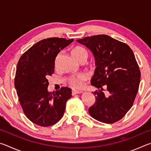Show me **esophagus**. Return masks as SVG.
I'll list each match as a JSON object with an SVG mask.
<instances>
[{
	"label": "esophagus",
	"mask_w": 151,
	"mask_h": 151,
	"mask_svg": "<svg viewBox=\"0 0 151 151\" xmlns=\"http://www.w3.org/2000/svg\"><path fill=\"white\" fill-rule=\"evenodd\" d=\"M83 93L82 91H76V90H73L72 91V94L73 95H75L76 94H80Z\"/></svg>",
	"instance_id": "obj_1"
}]
</instances>
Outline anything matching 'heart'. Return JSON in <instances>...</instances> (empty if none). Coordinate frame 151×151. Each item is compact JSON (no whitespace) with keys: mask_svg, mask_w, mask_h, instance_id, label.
Instances as JSON below:
<instances>
[{"mask_svg":"<svg viewBox=\"0 0 151 151\" xmlns=\"http://www.w3.org/2000/svg\"><path fill=\"white\" fill-rule=\"evenodd\" d=\"M71 54L75 59L78 61L81 58H87L88 53L85 48L81 47H76L71 51ZM87 76L85 74H79L77 76H72L68 80L70 85L74 88H81L85 85Z\"/></svg>","mask_w":151,"mask_h":151,"instance_id":"obj_1","label":"heart"}]
</instances>
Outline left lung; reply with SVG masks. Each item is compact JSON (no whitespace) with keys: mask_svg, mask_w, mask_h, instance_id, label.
<instances>
[{"mask_svg":"<svg viewBox=\"0 0 151 151\" xmlns=\"http://www.w3.org/2000/svg\"><path fill=\"white\" fill-rule=\"evenodd\" d=\"M76 41L91 51L95 61L91 82L99 92L93 93L96 102L89 114L104 123L117 122L131 109L139 90L140 71L133 52L127 44L105 35Z\"/></svg>","mask_w":151,"mask_h":151,"instance_id":"8db88e82","label":"left lung"}]
</instances>
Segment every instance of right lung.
<instances>
[{"label": "right lung", "mask_w": 151, "mask_h": 151, "mask_svg": "<svg viewBox=\"0 0 151 151\" xmlns=\"http://www.w3.org/2000/svg\"><path fill=\"white\" fill-rule=\"evenodd\" d=\"M74 39L49 38L35 44L21 56L17 66L14 86L24 113L40 127L53 125L62 118L71 88L48 92L47 78L55 72V58Z\"/></svg>", "instance_id": "1"}]
</instances>
